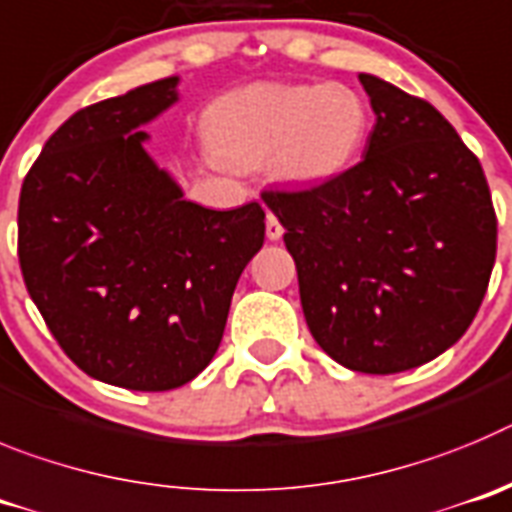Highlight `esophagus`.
Masks as SVG:
<instances>
[{
  "label": "esophagus",
  "instance_id": "1",
  "mask_svg": "<svg viewBox=\"0 0 512 512\" xmlns=\"http://www.w3.org/2000/svg\"><path fill=\"white\" fill-rule=\"evenodd\" d=\"M265 232H267V239L283 237V224L278 222V216H275L273 211H267V216H265Z\"/></svg>",
  "mask_w": 512,
  "mask_h": 512
}]
</instances>
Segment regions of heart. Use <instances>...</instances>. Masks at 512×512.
I'll return each mask as SVG.
<instances>
[{
    "mask_svg": "<svg viewBox=\"0 0 512 512\" xmlns=\"http://www.w3.org/2000/svg\"><path fill=\"white\" fill-rule=\"evenodd\" d=\"M370 107L347 84H252L211 117L216 153L237 168L273 160L275 176L319 186L347 173L365 147Z\"/></svg>",
    "mask_w": 512,
    "mask_h": 512,
    "instance_id": "1",
    "label": "heart"
}]
</instances>
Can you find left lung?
Segmentation results:
<instances>
[{
    "instance_id": "1",
    "label": "left lung",
    "mask_w": 512,
    "mask_h": 512,
    "mask_svg": "<svg viewBox=\"0 0 512 512\" xmlns=\"http://www.w3.org/2000/svg\"><path fill=\"white\" fill-rule=\"evenodd\" d=\"M377 122L365 160L329 183L265 191L296 260L306 324L339 365L413 370L480 311L497 219L477 155L428 101L359 73Z\"/></svg>"
}]
</instances>
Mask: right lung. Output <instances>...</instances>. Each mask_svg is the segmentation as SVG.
Wrapping results in <instances>:
<instances>
[{"label": "right lung", "mask_w": 512, "mask_h": 512, "mask_svg": "<svg viewBox=\"0 0 512 512\" xmlns=\"http://www.w3.org/2000/svg\"><path fill=\"white\" fill-rule=\"evenodd\" d=\"M178 76L81 109L25 176L17 255L27 293L86 375L181 388L214 359L229 303L265 242L257 201L214 211L145 153L140 127L178 101Z\"/></svg>", "instance_id": "1"}]
</instances>
